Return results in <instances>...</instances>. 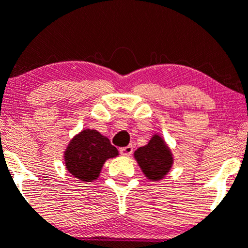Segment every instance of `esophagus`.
<instances>
[{
    "mask_svg": "<svg viewBox=\"0 0 248 248\" xmlns=\"http://www.w3.org/2000/svg\"><path fill=\"white\" fill-rule=\"evenodd\" d=\"M120 153H121V155L124 156H131L132 153H133V146L128 145V146H124V148H121L120 149Z\"/></svg>",
    "mask_w": 248,
    "mask_h": 248,
    "instance_id": "esophagus-1",
    "label": "esophagus"
}]
</instances>
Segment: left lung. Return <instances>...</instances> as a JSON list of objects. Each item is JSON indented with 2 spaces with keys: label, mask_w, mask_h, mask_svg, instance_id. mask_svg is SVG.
I'll return each mask as SVG.
<instances>
[{
  "label": "left lung",
  "mask_w": 248,
  "mask_h": 248,
  "mask_svg": "<svg viewBox=\"0 0 248 248\" xmlns=\"http://www.w3.org/2000/svg\"><path fill=\"white\" fill-rule=\"evenodd\" d=\"M134 158L145 177L153 182L165 178L173 165L172 151L158 134H154L146 145L137 149Z\"/></svg>",
  "instance_id": "1"
}]
</instances>
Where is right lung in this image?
Masks as SVG:
<instances>
[{
  "label": "right lung",
  "instance_id": "1",
  "mask_svg": "<svg viewBox=\"0 0 248 248\" xmlns=\"http://www.w3.org/2000/svg\"><path fill=\"white\" fill-rule=\"evenodd\" d=\"M119 151L109 139L95 129L76 134L64 151L66 170L81 182H93L100 174L105 161L116 157Z\"/></svg>",
  "mask_w": 248,
  "mask_h": 248
}]
</instances>
